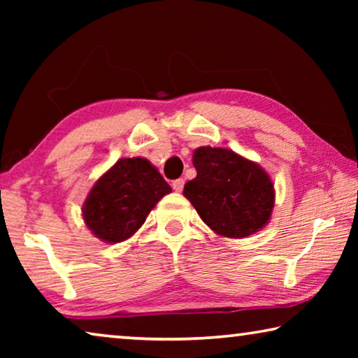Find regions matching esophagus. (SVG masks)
<instances>
[{"mask_svg": "<svg viewBox=\"0 0 358 358\" xmlns=\"http://www.w3.org/2000/svg\"><path fill=\"white\" fill-rule=\"evenodd\" d=\"M183 186H185V180L183 178H178V180H173L172 181V187L177 192H180L181 189H183Z\"/></svg>", "mask_w": 358, "mask_h": 358, "instance_id": "1", "label": "esophagus"}]
</instances>
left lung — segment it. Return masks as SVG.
<instances>
[{"instance_id":"left-lung-1","label":"left lung","mask_w":358,"mask_h":358,"mask_svg":"<svg viewBox=\"0 0 358 358\" xmlns=\"http://www.w3.org/2000/svg\"><path fill=\"white\" fill-rule=\"evenodd\" d=\"M197 177L185 185V197L217 235L243 238L270 221L275 187L256 162L229 148L201 147L194 151Z\"/></svg>"}]
</instances>
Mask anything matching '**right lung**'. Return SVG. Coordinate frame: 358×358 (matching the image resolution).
Segmentation results:
<instances>
[{"mask_svg":"<svg viewBox=\"0 0 358 358\" xmlns=\"http://www.w3.org/2000/svg\"><path fill=\"white\" fill-rule=\"evenodd\" d=\"M172 187L145 157H121L96 181L83 203L87 227L106 243L132 237Z\"/></svg>","mask_w":358,"mask_h":358,"instance_id":"right-lung-1","label":"right lung"}]
</instances>
